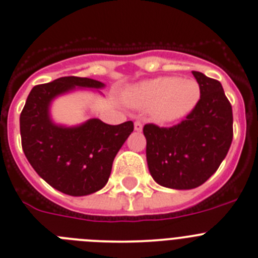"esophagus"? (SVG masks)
<instances>
[{"instance_id": "obj_1", "label": "esophagus", "mask_w": 258, "mask_h": 258, "mask_svg": "<svg viewBox=\"0 0 258 258\" xmlns=\"http://www.w3.org/2000/svg\"><path fill=\"white\" fill-rule=\"evenodd\" d=\"M134 126H135V131H137V132L142 131V123H141V122H140V121L135 122Z\"/></svg>"}]
</instances>
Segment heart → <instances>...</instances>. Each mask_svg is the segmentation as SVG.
Here are the masks:
<instances>
[{
  "label": "heart",
  "mask_w": 258,
  "mask_h": 258,
  "mask_svg": "<svg viewBox=\"0 0 258 258\" xmlns=\"http://www.w3.org/2000/svg\"><path fill=\"white\" fill-rule=\"evenodd\" d=\"M128 106L147 111L159 123L186 116L201 99V87L194 79L159 77L130 87L123 93Z\"/></svg>",
  "instance_id": "1"
}]
</instances>
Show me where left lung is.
<instances>
[{
	"label": "left lung",
	"instance_id": "1",
	"mask_svg": "<svg viewBox=\"0 0 258 258\" xmlns=\"http://www.w3.org/2000/svg\"><path fill=\"white\" fill-rule=\"evenodd\" d=\"M201 99L181 123L145 124L146 160L152 179L170 189L189 190L206 182L227 156L233 139L232 106L223 87L192 72Z\"/></svg>",
	"mask_w": 258,
	"mask_h": 258
}]
</instances>
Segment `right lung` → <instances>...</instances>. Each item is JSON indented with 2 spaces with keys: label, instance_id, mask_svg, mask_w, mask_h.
<instances>
[{
  "label": "right lung",
  "instance_id": "obj_1",
  "mask_svg": "<svg viewBox=\"0 0 258 258\" xmlns=\"http://www.w3.org/2000/svg\"><path fill=\"white\" fill-rule=\"evenodd\" d=\"M106 84L91 78L62 77L34 87L20 116L22 150L30 165L54 189L72 197L101 190L111 175L117 152L131 132L132 121L107 124L89 118L76 126L56 123L51 104L79 89L97 91Z\"/></svg>",
  "mask_w": 258,
  "mask_h": 258
}]
</instances>
